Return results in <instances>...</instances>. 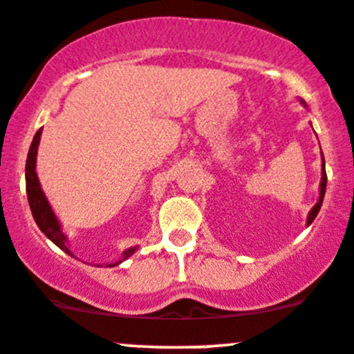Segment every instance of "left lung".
Here are the masks:
<instances>
[{"label": "left lung", "mask_w": 354, "mask_h": 354, "mask_svg": "<svg viewBox=\"0 0 354 354\" xmlns=\"http://www.w3.org/2000/svg\"><path fill=\"white\" fill-rule=\"evenodd\" d=\"M325 190H326V171H325V160H323V171H322V183H319V199L318 203H316V206L313 207L311 213H309V216H307V225H311L313 222H315L316 214L319 213V207H322V203H323V197H325Z\"/></svg>", "instance_id": "left-lung-1"}]
</instances>
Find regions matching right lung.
Segmentation results:
<instances>
[{
  "label": "right lung",
  "mask_w": 354,
  "mask_h": 354,
  "mask_svg": "<svg viewBox=\"0 0 354 354\" xmlns=\"http://www.w3.org/2000/svg\"><path fill=\"white\" fill-rule=\"evenodd\" d=\"M39 138H41V129H39V131L35 134V140H32L31 148H29L28 160H26V192H28L29 206H31L32 218H35V222H36V225L39 227V230H41V232L52 241V243L57 244L62 252H66L68 255H71L68 244H66L64 234L61 232V227H59L57 218H55V214H54V211H52L50 204H48L47 197H45L41 187H39L38 176H36V171H35L36 169V153H38ZM134 252H136V248H131V250H127V252L124 253V259H120L118 262H115V263H110V267L118 266L122 260H125L127 257H131Z\"/></svg>",
  "instance_id": "obj_1"
}]
</instances>
